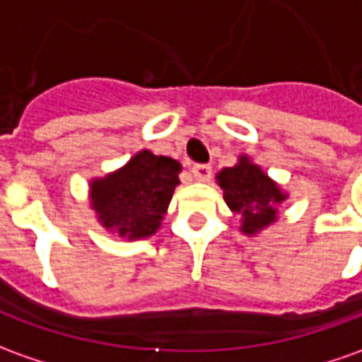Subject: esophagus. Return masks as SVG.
Returning <instances> with one entry per match:
<instances>
[{
    "label": "esophagus",
    "mask_w": 362,
    "mask_h": 362,
    "mask_svg": "<svg viewBox=\"0 0 362 362\" xmlns=\"http://www.w3.org/2000/svg\"><path fill=\"white\" fill-rule=\"evenodd\" d=\"M191 173H193V177H195L197 181L206 183V181L211 179V175H213V169H211V165H195L191 169Z\"/></svg>",
    "instance_id": "1"
}]
</instances>
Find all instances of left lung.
Masks as SVG:
<instances>
[{"mask_svg":"<svg viewBox=\"0 0 362 362\" xmlns=\"http://www.w3.org/2000/svg\"><path fill=\"white\" fill-rule=\"evenodd\" d=\"M216 183L223 189L230 213L240 216L238 230L248 238L278 223L281 209L290 199L288 191L246 153L238 156L233 167H223L216 173Z\"/></svg>","mask_w":362,"mask_h":362,"instance_id":"8db88e82","label":"left lung"}]
</instances>
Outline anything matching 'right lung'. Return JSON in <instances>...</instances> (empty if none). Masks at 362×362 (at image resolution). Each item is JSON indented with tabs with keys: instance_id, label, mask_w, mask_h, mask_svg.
I'll return each mask as SVG.
<instances>
[{
	"instance_id": "obj_1",
	"label": "right lung",
	"mask_w": 362,
	"mask_h": 362,
	"mask_svg": "<svg viewBox=\"0 0 362 362\" xmlns=\"http://www.w3.org/2000/svg\"><path fill=\"white\" fill-rule=\"evenodd\" d=\"M181 163L141 149L128 163L104 177H92L88 203L106 233L124 240L149 238L161 228L175 187L181 183Z\"/></svg>"
}]
</instances>
